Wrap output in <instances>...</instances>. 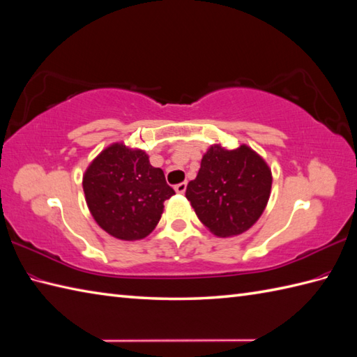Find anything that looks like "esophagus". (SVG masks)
<instances>
[{"mask_svg": "<svg viewBox=\"0 0 357 357\" xmlns=\"http://www.w3.org/2000/svg\"><path fill=\"white\" fill-rule=\"evenodd\" d=\"M175 190H176V193H185V190H187V182H179V184H176L175 185Z\"/></svg>", "mask_w": 357, "mask_h": 357, "instance_id": "esophagus-1", "label": "esophagus"}]
</instances>
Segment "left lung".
Instances as JSON below:
<instances>
[{"label": "left lung", "instance_id": "1", "mask_svg": "<svg viewBox=\"0 0 357 357\" xmlns=\"http://www.w3.org/2000/svg\"><path fill=\"white\" fill-rule=\"evenodd\" d=\"M272 185L268 164L248 146L227 151L211 146L204 155L185 197L211 233L229 237L245 233L266 208Z\"/></svg>", "mask_w": 357, "mask_h": 357}]
</instances>
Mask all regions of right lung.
<instances>
[{
  "label": "right lung",
  "instance_id": "add662e5",
  "mask_svg": "<svg viewBox=\"0 0 357 357\" xmlns=\"http://www.w3.org/2000/svg\"><path fill=\"white\" fill-rule=\"evenodd\" d=\"M89 211L107 234L139 240L160 222L164 201L175 195L164 172L143 151L112 144L91 162L84 176Z\"/></svg>",
  "mask_w": 357,
  "mask_h": 357
}]
</instances>
